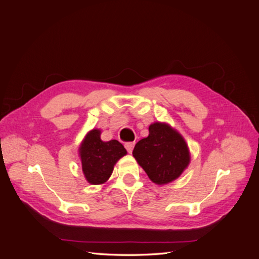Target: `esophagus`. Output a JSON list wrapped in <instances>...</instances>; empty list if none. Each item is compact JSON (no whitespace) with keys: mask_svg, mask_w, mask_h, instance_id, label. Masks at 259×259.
Returning a JSON list of instances; mask_svg holds the SVG:
<instances>
[{"mask_svg":"<svg viewBox=\"0 0 259 259\" xmlns=\"http://www.w3.org/2000/svg\"><path fill=\"white\" fill-rule=\"evenodd\" d=\"M135 143H126L125 144V148H126V150L131 153L133 151V148H134Z\"/></svg>","mask_w":259,"mask_h":259,"instance_id":"esophagus-1","label":"esophagus"}]
</instances>
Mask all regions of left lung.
<instances>
[{
	"mask_svg": "<svg viewBox=\"0 0 259 259\" xmlns=\"http://www.w3.org/2000/svg\"><path fill=\"white\" fill-rule=\"evenodd\" d=\"M133 156L151 182L160 186L174 182L191 160L185 138L165 122L150 124L148 137L136 144Z\"/></svg>",
	"mask_w": 259,
	"mask_h": 259,
	"instance_id": "8db88e82",
	"label": "left lung"
}]
</instances>
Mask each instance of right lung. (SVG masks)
I'll return each instance as SVG.
<instances>
[{
    "instance_id": "obj_1",
    "label": "right lung",
    "mask_w": 259,
    "mask_h": 259,
    "mask_svg": "<svg viewBox=\"0 0 259 259\" xmlns=\"http://www.w3.org/2000/svg\"><path fill=\"white\" fill-rule=\"evenodd\" d=\"M100 135L99 128L91 130L79 147L83 174L91 185L105 184L110 178L116 162L127 154L126 149L117 140L103 142Z\"/></svg>"
}]
</instances>
